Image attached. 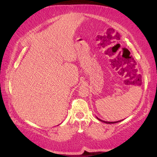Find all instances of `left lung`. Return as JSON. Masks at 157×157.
Returning <instances> with one entry per match:
<instances>
[{
  "instance_id": "left-lung-1",
  "label": "left lung",
  "mask_w": 157,
  "mask_h": 157,
  "mask_svg": "<svg viewBox=\"0 0 157 157\" xmlns=\"http://www.w3.org/2000/svg\"><path fill=\"white\" fill-rule=\"evenodd\" d=\"M97 119H98V120H99L100 121H102V122H104V123H106V124H115V123H118V122H120V121H121L122 120H120V121H103V120H101V119H99L98 117H97Z\"/></svg>"
}]
</instances>
